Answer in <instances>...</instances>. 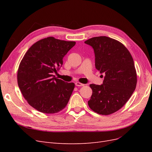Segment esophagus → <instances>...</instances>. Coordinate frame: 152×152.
<instances>
[{"label": "esophagus", "instance_id": "esophagus-1", "mask_svg": "<svg viewBox=\"0 0 152 152\" xmlns=\"http://www.w3.org/2000/svg\"><path fill=\"white\" fill-rule=\"evenodd\" d=\"M75 86H79V87H82V86H84V84H82V83H80V82H75Z\"/></svg>", "mask_w": 152, "mask_h": 152}]
</instances>
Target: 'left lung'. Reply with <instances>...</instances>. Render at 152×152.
<instances>
[{"mask_svg":"<svg viewBox=\"0 0 152 152\" xmlns=\"http://www.w3.org/2000/svg\"><path fill=\"white\" fill-rule=\"evenodd\" d=\"M84 42L93 48L95 67L104 75L102 85L90 84L93 94L88 105L98 114H112L126 103L136 89L134 61L122 43L108 37H95Z\"/></svg>","mask_w":152,"mask_h":152,"instance_id":"8db88e82","label":"left lung"}]
</instances>
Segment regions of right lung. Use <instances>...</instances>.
Masks as SVG:
<instances>
[{"label":"right lung","mask_w":152,"mask_h":152,"mask_svg":"<svg viewBox=\"0 0 152 152\" xmlns=\"http://www.w3.org/2000/svg\"><path fill=\"white\" fill-rule=\"evenodd\" d=\"M49 37L40 40L27 50L18 70V84L28 104L44 113H54L65 108L75 84L53 75L63 65V58L75 45Z\"/></svg>","instance_id":"add662e5"}]
</instances>
